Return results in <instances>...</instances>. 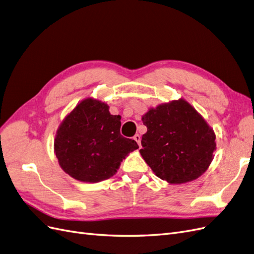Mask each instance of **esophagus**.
I'll use <instances>...</instances> for the list:
<instances>
[{"instance_id":"34e87169","label":"esophagus","mask_w":254,"mask_h":254,"mask_svg":"<svg viewBox=\"0 0 254 254\" xmlns=\"http://www.w3.org/2000/svg\"><path fill=\"white\" fill-rule=\"evenodd\" d=\"M133 139L137 143V145H139V147H141V135L140 134H135L133 136Z\"/></svg>"}]
</instances>
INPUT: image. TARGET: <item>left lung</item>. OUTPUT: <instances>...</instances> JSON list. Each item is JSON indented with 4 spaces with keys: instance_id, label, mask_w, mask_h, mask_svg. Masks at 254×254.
Masks as SVG:
<instances>
[{
    "instance_id": "8db88e82",
    "label": "left lung",
    "mask_w": 254,
    "mask_h": 254,
    "mask_svg": "<svg viewBox=\"0 0 254 254\" xmlns=\"http://www.w3.org/2000/svg\"><path fill=\"white\" fill-rule=\"evenodd\" d=\"M147 132L141 155L160 179L180 184L197 179L211 164L215 134L193 107L183 99L159 105L142 118Z\"/></svg>"
}]
</instances>
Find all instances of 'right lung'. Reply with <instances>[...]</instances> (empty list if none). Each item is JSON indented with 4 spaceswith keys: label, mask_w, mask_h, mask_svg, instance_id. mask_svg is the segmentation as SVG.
Here are the masks:
<instances>
[{
    "label": "right lung",
    "mask_w": 254,
    "mask_h": 254,
    "mask_svg": "<svg viewBox=\"0 0 254 254\" xmlns=\"http://www.w3.org/2000/svg\"><path fill=\"white\" fill-rule=\"evenodd\" d=\"M121 117L95 99L82 101L57 130L56 157L61 168L82 182L112 177L128 152L139 148L134 140L121 134Z\"/></svg>",
    "instance_id": "right-lung-1"
}]
</instances>
